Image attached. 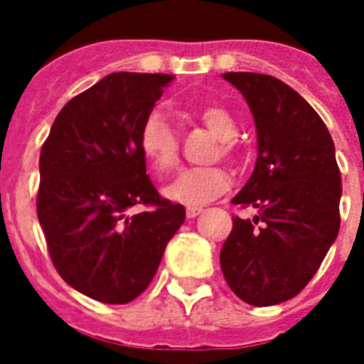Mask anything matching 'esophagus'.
Returning <instances> with one entry per match:
<instances>
[{"label":"esophagus","mask_w":364,"mask_h":364,"mask_svg":"<svg viewBox=\"0 0 364 364\" xmlns=\"http://www.w3.org/2000/svg\"><path fill=\"white\" fill-rule=\"evenodd\" d=\"M204 211V208L202 205H188L187 208V217L188 219H194L196 215H200Z\"/></svg>","instance_id":"obj_1"}]
</instances>
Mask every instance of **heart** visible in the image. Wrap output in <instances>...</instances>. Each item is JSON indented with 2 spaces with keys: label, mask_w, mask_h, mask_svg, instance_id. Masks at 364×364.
Returning a JSON list of instances; mask_svg holds the SVG:
<instances>
[{
  "label": "heart",
  "mask_w": 364,
  "mask_h": 364,
  "mask_svg": "<svg viewBox=\"0 0 364 364\" xmlns=\"http://www.w3.org/2000/svg\"><path fill=\"white\" fill-rule=\"evenodd\" d=\"M196 115L221 141L228 153V141L238 136V124L227 107L219 104L202 105ZM139 149L154 171L164 173L177 164L179 141L176 128L164 109H153L145 117L139 132ZM230 187V177L221 168H188L164 187V196L183 205L208 204Z\"/></svg>",
  "instance_id": "1"
}]
</instances>
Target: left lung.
<instances>
[{"instance_id":"8db88e82","label":"left lung","mask_w":364,"mask_h":364,"mask_svg":"<svg viewBox=\"0 0 364 364\" xmlns=\"http://www.w3.org/2000/svg\"><path fill=\"white\" fill-rule=\"evenodd\" d=\"M249 105L257 162L232 204L253 219H232L223 243L228 287L251 306L293 299L321 266L340 230V170L333 137L314 107L272 75L223 73Z\"/></svg>"}]
</instances>
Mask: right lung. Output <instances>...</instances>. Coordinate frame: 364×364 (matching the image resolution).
Wrapping results in <instances>:
<instances>
[{"label":"right lung","instance_id":"obj_1","mask_svg":"<svg viewBox=\"0 0 364 364\" xmlns=\"http://www.w3.org/2000/svg\"><path fill=\"white\" fill-rule=\"evenodd\" d=\"M171 75L111 73L70 100L39 159L37 217L68 285L105 304L147 289L185 208L149 179L139 132ZM153 205L137 214L136 205Z\"/></svg>","mask_w":364,"mask_h":364}]
</instances>
